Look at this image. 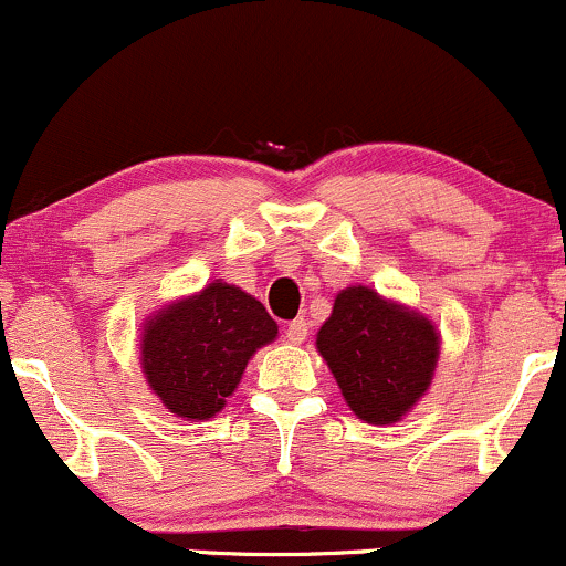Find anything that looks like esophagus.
<instances>
[{
  "mask_svg": "<svg viewBox=\"0 0 566 566\" xmlns=\"http://www.w3.org/2000/svg\"><path fill=\"white\" fill-rule=\"evenodd\" d=\"M284 335H287L290 343H295V346H297V343H303L305 335H308V322H305V319L290 322L287 329H284Z\"/></svg>",
  "mask_w": 566,
  "mask_h": 566,
  "instance_id": "34e87169",
  "label": "esophagus"
}]
</instances>
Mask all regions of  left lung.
I'll use <instances>...</instances> for the list:
<instances>
[{
  "label": "left lung",
  "mask_w": 566,
  "mask_h": 566,
  "mask_svg": "<svg viewBox=\"0 0 566 566\" xmlns=\"http://www.w3.org/2000/svg\"><path fill=\"white\" fill-rule=\"evenodd\" d=\"M316 348L354 415L373 426H388L431 386L439 333L418 311L356 284L337 292Z\"/></svg>",
  "instance_id": "8db88e82"
}]
</instances>
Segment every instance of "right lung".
<instances>
[{
    "label": "right lung",
    "mask_w": 566,
    "mask_h": 566,
    "mask_svg": "<svg viewBox=\"0 0 566 566\" xmlns=\"http://www.w3.org/2000/svg\"><path fill=\"white\" fill-rule=\"evenodd\" d=\"M279 333L261 301L216 279L148 316L140 365L172 415L207 420L237 391L247 361Z\"/></svg>",
    "instance_id": "obj_1"
}]
</instances>
